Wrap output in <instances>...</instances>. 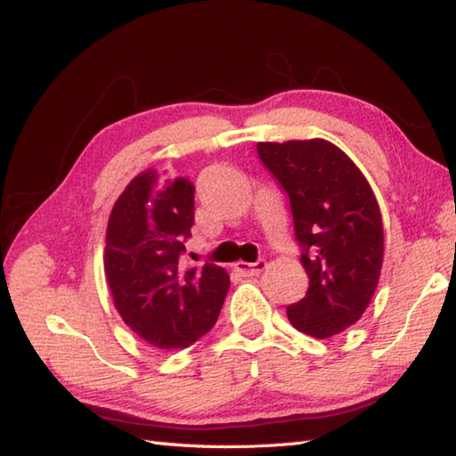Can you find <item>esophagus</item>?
<instances>
[{
  "instance_id": "esophagus-1",
  "label": "esophagus",
  "mask_w": 456,
  "mask_h": 456,
  "mask_svg": "<svg viewBox=\"0 0 456 456\" xmlns=\"http://www.w3.org/2000/svg\"><path fill=\"white\" fill-rule=\"evenodd\" d=\"M266 268V260H256V263H240L235 265V270L240 276H258Z\"/></svg>"
}]
</instances>
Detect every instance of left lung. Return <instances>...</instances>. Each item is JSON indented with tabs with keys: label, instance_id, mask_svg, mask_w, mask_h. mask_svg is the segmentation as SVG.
I'll use <instances>...</instances> for the list:
<instances>
[{
	"label": "left lung",
	"instance_id": "1",
	"mask_svg": "<svg viewBox=\"0 0 456 456\" xmlns=\"http://www.w3.org/2000/svg\"><path fill=\"white\" fill-rule=\"evenodd\" d=\"M258 157L289 198L305 296L286 307L289 323L315 338L354 325L376 292L384 260L382 216L370 183L325 139L258 142Z\"/></svg>",
	"mask_w": 456,
	"mask_h": 456
}]
</instances>
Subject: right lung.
I'll return each instance as SVG.
<instances>
[{"label": "right lung", "mask_w": 456, "mask_h": 456, "mask_svg": "<svg viewBox=\"0 0 456 456\" xmlns=\"http://www.w3.org/2000/svg\"><path fill=\"white\" fill-rule=\"evenodd\" d=\"M191 225L193 186L154 168L127 183L108 221L103 270L113 305L133 333L162 351L206 335L229 289L225 268L182 265Z\"/></svg>", "instance_id": "add662e5"}]
</instances>
